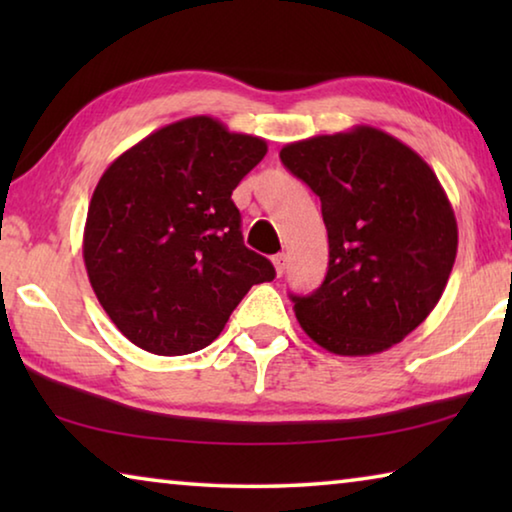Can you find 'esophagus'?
<instances>
[{
    "instance_id": "1",
    "label": "esophagus",
    "mask_w": 512,
    "mask_h": 512,
    "mask_svg": "<svg viewBox=\"0 0 512 512\" xmlns=\"http://www.w3.org/2000/svg\"><path fill=\"white\" fill-rule=\"evenodd\" d=\"M273 266H275V273L282 275L284 268H287V255H284V253L275 255V257H273Z\"/></svg>"
}]
</instances>
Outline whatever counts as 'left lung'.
I'll return each mask as SVG.
<instances>
[{
	"mask_svg": "<svg viewBox=\"0 0 512 512\" xmlns=\"http://www.w3.org/2000/svg\"><path fill=\"white\" fill-rule=\"evenodd\" d=\"M280 160L320 198L329 266L293 311L311 341L341 357L400 343L438 305L458 228L436 173L379 128L354 126L287 144Z\"/></svg>",
	"mask_w": 512,
	"mask_h": 512,
	"instance_id": "obj_1",
	"label": "left lung"
}]
</instances>
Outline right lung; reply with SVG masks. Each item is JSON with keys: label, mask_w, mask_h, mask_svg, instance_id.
Wrapping results in <instances>:
<instances>
[{"label": "right lung", "mask_w": 512, "mask_h": 512, "mask_svg": "<svg viewBox=\"0 0 512 512\" xmlns=\"http://www.w3.org/2000/svg\"><path fill=\"white\" fill-rule=\"evenodd\" d=\"M268 151L212 117L173 121L103 171L83 259L112 323L137 348L180 357L210 345L248 289L275 268L244 246L232 203Z\"/></svg>", "instance_id": "right-lung-1"}]
</instances>
